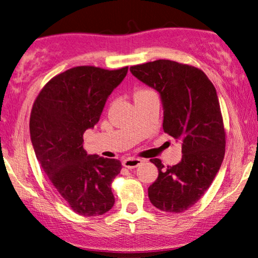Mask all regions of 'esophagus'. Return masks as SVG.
<instances>
[{"label":"esophagus","mask_w":258,"mask_h":258,"mask_svg":"<svg viewBox=\"0 0 258 258\" xmlns=\"http://www.w3.org/2000/svg\"><path fill=\"white\" fill-rule=\"evenodd\" d=\"M142 164V159L140 158H126L123 160V166L126 168H135Z\"/></svg>","instance_id":"obj_1"}]
</instances>
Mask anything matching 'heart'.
<instances>
[{
	"label": "heart",
	"instance_id": "heart-1",
	"mask_svg": "<svg viewBox=\"0 0 258 258\" xmlns=\"http://www.w3.org/2000/svg\"><path fill=\"white\" fill-rule=\"evenodd\" d=\"M150 94H155V91H152L151 89H147V87H140V89H138L134 92V99L146 97V95H150Z\"/></svg>",
	"mask_w": 258,
	"mask_h": 258
}]
</instances>
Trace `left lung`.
<instances>
[{
	"mask_svg": "<svg viewBox=\"0 0 258 258\" xmlns=\"http://www.w3.org/2000/svg\"><path fill=\"white\" fill-rule=\"evenodd\" d=\"M130 71L158 91L164 132L182 142L178 164L150 160L158 168V177L148 196L160 211L182 213L203 197L224 158L225 128L216 90L202 69L172 60L150 61Z\"/></svg>",
	"mask_w": 258,
	"mask_h": 258,
	"instance_id": "left-lung-1",
	"label": "left lung"
}]
</instances>
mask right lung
<instances>
[{
    "label": "right lung",
    "instance_id": "right-lung-1",
    "mask_svg": "<svg viewBox=\"0 0 258 258\" xmlns=\"http://www.w3.org/2000/svg\"><path fill=\"white\" fill-rule=\"evenodd\" d=\"M127 69L71 68L52 77L33 104L29 130L35 155L60 197L81 216L102 215L115 204L111 183L120 173V161L87 155L83 134L98 123Z\"/></svg>",
    "mask_w": 258,
    "mask_h": 258
}]
</instances>
